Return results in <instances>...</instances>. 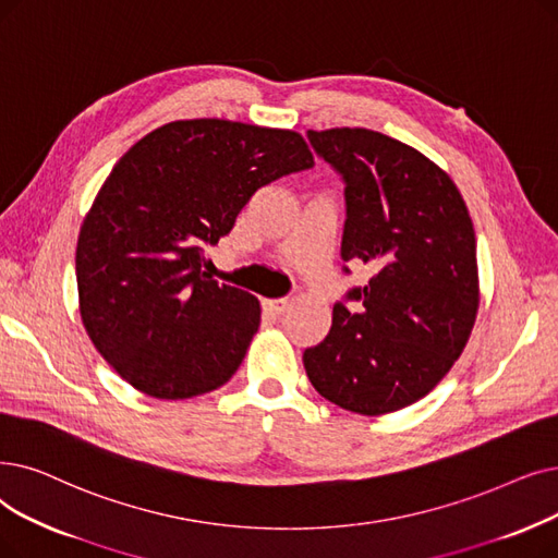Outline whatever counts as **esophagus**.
<instances>
[{
    "label": "esophagus",
    "mask_w": 558,
    "mask_h": 558,
    "mask_svg": "<svg viewBox=\"0 0 558 558\" xmlns=\"http://www.w3.org/2000/svg\"><path fill=\"white\" fill-rule=\"evenodd\" d=\"M289 301L287 299H264L262 301V307L266 314H271V317H280V314H284Z\"/></svg>",
    "instance_id": "esophagus-1"
}]
</instances>
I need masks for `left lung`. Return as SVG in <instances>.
<instances>
[{
  "mask_svg": "<svg viewBox=\"0 0 558 558\" xmlns=\"http://www.w3.org/2000/svg\"><path fill=\"white\" fill-rule=\"evenodd\" d=\"M344 178L342 259L374 276L332 307L322 344L305 349L310 383L357 415L426 397L463 353L478 312L476 236L453 180L420 150L365 128L307 132ZM344 271L349 269L344 266Z\"/></svg>",
  "mask_w": 558,
  "mask_h": 558,
  "instance_id": "left-lung-1",
  "label": "left lung"
}]
</instances>
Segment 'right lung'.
Returning <instances> with one entry per match:
<instances>
[{
	"label": "right lung",
	"instance_id": "obj_1",
	"mask_svg": "<svg viewBox=\"0 0 558 558\" xmlns=\"http://www.w3.org/2000/svg\"><path fill=\"white\" fill-rule=\"evenodd\" d=\"M305 138L223 118L166 123L118 159L77 239L82 324L138 392L191 399L226 385L259 328V301L203 271L253 193L305 171Z\"/></svg>",
	"mask_w": 558,
	"mask_h": 558
}]
</instances>
